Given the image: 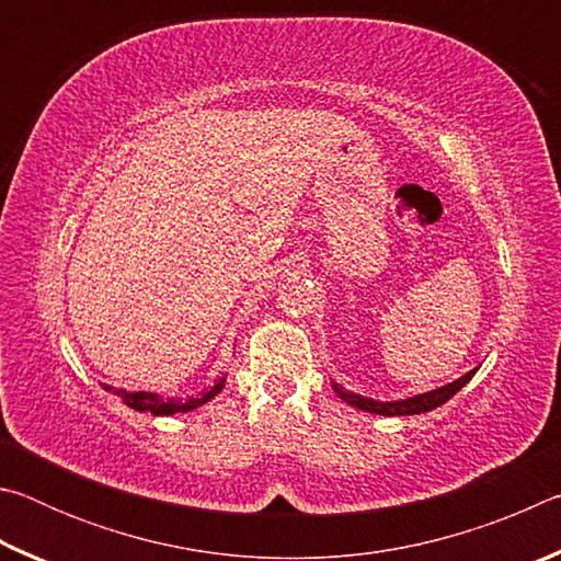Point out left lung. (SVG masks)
<instances>
[{
	"label": "left lung",
	"instance_id": "1",
	"mask_svg": "<svg viewBox=\"0 0 561 561\" xmlns=\"http://www.w3.org/2000/svg\"><path fill=\"white\" fill-rule=\"evenodd\" d=\"M478 371V368H474ZM474 371L465 374L458 381H453L443 388H435L431 393H421L415 398H405V401H393V403H381V401H371V398H364V396H356V393H348L344 388H336V393L344 398L346 403L360 408V411H368V413H376V415H415V413H425V411H433V408L443 405L445 401H450V398L460 391V388L470 381L474 376Z\"/></svg>",
	"mask_w": 561,
	"mask_h": 561
}]
</instances>
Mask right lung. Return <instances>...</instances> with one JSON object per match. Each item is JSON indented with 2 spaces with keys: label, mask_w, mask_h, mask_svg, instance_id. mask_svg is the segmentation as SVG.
<instances>
[{
  "label": "right lung",
  "mask_w": 561,
  "mask_h": 561,
  "mask_svg": "<svg viewBox=\"0 0 561 561\" xmlns=\"http://www.w3.org/2000/svg\"><path fill=\"white\" fill-rule=\"evenodd\" d=\"M225 386V378L220 383H215L210 391L205 393H197V396H190V398H163L158 393H128V391H116L123 401H126L130 408H136V411H150L153 415H173V413H185V411H193V408L203 405L210 401V398H215L217 393L222 391ZM106 391H111V388H106Z\"/></svg>",
  "instance_id": "obj_1"
}]
</instances>
